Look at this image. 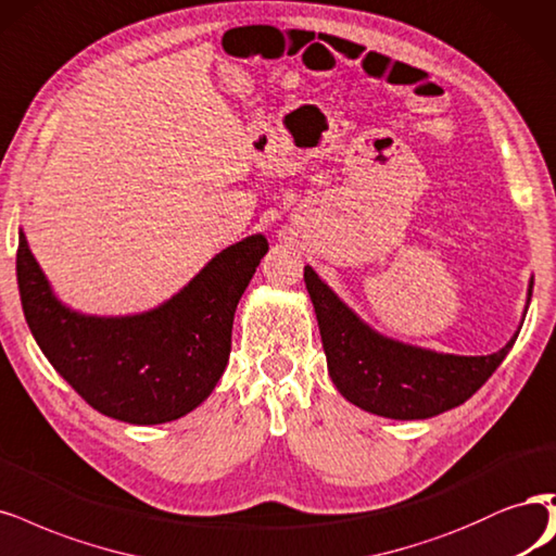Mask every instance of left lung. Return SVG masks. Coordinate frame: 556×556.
I'll return each mask as SVG.
<instances>
[{"label":"left lung","instance_id":"left-lung-1","mask_svg":"<svg viewBox=\"0 0 556 556\" xmlns=\"http://www.w3.org/2000/svg\"><path fill=\"white\" fill-rule=\"evenodd\" d=\"M329 372L352 405L387 418H430L463 405L502 366L518 336L490 356H455L409 348L368 329L305 266ZM531 301V290H529Z\"/></svg>","mask_w":556,"mask_h":556}]
</instances>
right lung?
<instances>
[{"label":"right lung","mask_w":556,"mask_h":556,"mask_svg":"<svg viewBox=\"0 0 556 556\" xmlns=\"http://www.w3.org/2000/svg\"><path fill=\"white\" fill-rule=\"evenodd\" d=\"M269 243L248 237L216 255L161 308L136 317H85L50 292L25 235L17 287L38 348L87 405L110 418L156 426L193 412L220 379L237 303Z\"/></svg>","instance_id":"add662e5"}]
</instances>
